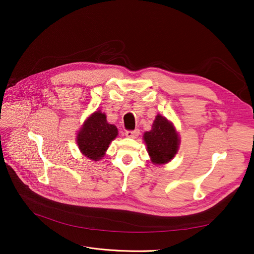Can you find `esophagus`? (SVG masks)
I'll return each mask as SVG.
<instances>
[{
	"mask_svg": "<svg viewBox=\"0 0 254 254\" xmlns=\"http://www.w3.org/2000/svg\"><path fill=\"white\" fill-rule=\"evenodd\" d=\"M139 129H135V130H127L126 131V136L127 137V138H132V139H135V138H137L138 136H139Z\"/></svg>",
	"mask_w": 254,
	"mask_h": 254,
	"instance_id": "obj_1",
	"label": "esophagus"
}]
</instances>
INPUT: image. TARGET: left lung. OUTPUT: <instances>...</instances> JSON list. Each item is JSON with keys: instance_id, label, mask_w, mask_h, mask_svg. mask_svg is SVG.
<instances>
[{"instance_id": "1", "label": "left lung", "mask_w": 254, "mask_h": 254, "mask_svg": "<svg viewBox=\"0 0 254 254\" xmlns=\"http://www.w3.org/2000/svg\"><path fill=\"white\" fill-rule=\"evenodd\" d=\"M144 141L153 164L161 165L170 162L178 150L179 137L168 119L157 115L152 129L144 134Z\"/></svg>"}]
</instances>
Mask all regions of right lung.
Here are the masks:
<instances>
[{
    "mask_svg": "<svg viewBox=\"0 0 254 254\" xmlns=\"http://www.w3.org/2000/svg\"><path fill=\"white\" fill-rule=\"evenodd\" d=\"M117 134V127L107 123L104 113L97 111L87 118L79 131L77 137L79 149L92 161H99Z\"/></svg>",
    "mask_w": 254,
    "mask_h": 254,
    "instance_id": "right-lung-1",
    "label": "right lung"
}]
</instances>
